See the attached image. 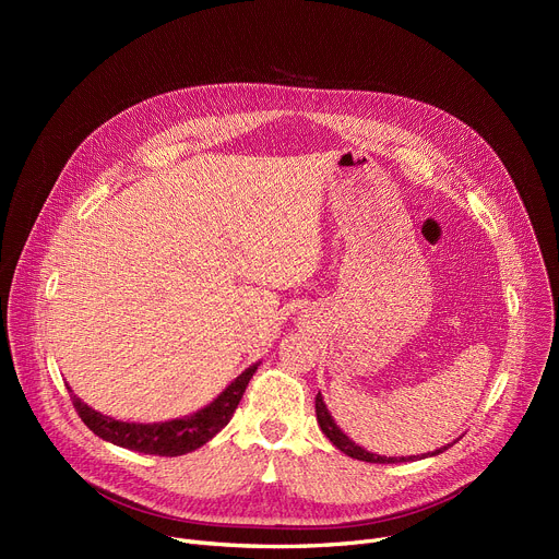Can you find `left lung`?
<instances>
[{
    "instance_id": "left-lung-1",
    "label": "left lung",
    "mask_w": 559,
    "mask_h": 559,
    "mask_svg": "<svg viewBox=\"0 0 559 559\" xmlns=\"http://www.w3.org/2000/svg\"><path fill=\"white\" fill-rule=\"evenodd\" d=\"M314 409H317V421L321 426V432H324L331 442L342 451L346 453L348 457H356V460H362V462H373V464H394V462H409V460H417L419 455H409V457H385V455H376V453H369L365 449H360L356 442H350V439L335 426L333 417L329 415V409L324 405V401H321V394H317L314 399ZM449 447L444 449H437L432 455L447 451Z\"/></svg>"
}]
</instances>
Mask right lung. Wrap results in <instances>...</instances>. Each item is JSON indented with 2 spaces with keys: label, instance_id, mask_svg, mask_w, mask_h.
<instances>
[{
  "label": "right lung",
  "instance_id": "obj_1",
  "mask_svg": "<svg viewBox=\"0 0 559 559\" xmlns=\"http://www.w3.org/2000/svg\"><path fill=\"white\" fill-rule=\"evenodd\" d=\"M255 369H258V365L245 369L238 378H235V383H230L211 405H205L192 417L174 419V421H165V424L117 421V419L95 413L93 407L81 403V399H76L72 394V390H70V399H72V405L79 413L81 421L95 435L106 439V442H112L117 447H124V449H131L138 453H146V455L176 457V455H186V453L203 447L209 439H213L230 421L235 407H238Z\"/></svg>",
  "mask_w": 559,
  "mask_h": 559
}]
</instances>
